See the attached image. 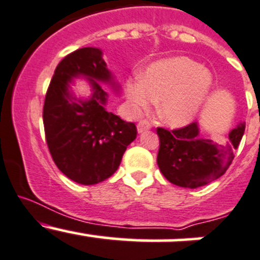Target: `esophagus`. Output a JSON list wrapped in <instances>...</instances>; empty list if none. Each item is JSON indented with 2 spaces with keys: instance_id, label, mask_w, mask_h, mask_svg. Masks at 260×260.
Instances as JSON below:
<instances>
[{
  "instance_id": "34e87169",
  "label": "esophagus",
  "mask_w": 260,
  "mask_h": 260,
  "mask_svg": "<svg viewBox=\"0 0 260 260\" xmlns=\"http://www.w3.org/2000/svg\"><path fill=\"white\" fill-rule=\"evenodd\" d=\"M151 127V124L148 121V120H141V121L138 122V131L139 133H143V131L149 130Z\"/></svg>"
}]
</instances>
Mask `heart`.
Here are the masks:
<instances>
[{"mask_svg":"<svg viewBox=\"0 0 260 260\" xmlns=\"http://www.w3.org/2000/svg\"><path fill=\"white\" fill-rule=\"evenodd\" d=\"M211 87V73L201 64L187 56H172L151 63L144 78L127 79L126 96L135 111L159 101V119L172 127H181L193 121Z\"/></svg>","mask_w":260,"mask_h":260,"instance_id":"obj_1","label":"heart"}]
</instances>
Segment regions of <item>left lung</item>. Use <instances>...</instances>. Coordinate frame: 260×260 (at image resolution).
<instances>
[{
    "label": "left lung",
    "mask_w": 260,
    "mask_h": 260,
    "mask_svg": "<svg viewBox=\"0 0 260 260\" xmlns=\"http://www.w3.org/2000/svg\"><path fill=\"white\" fill-rule=\"evenodd\" d=\"M245 131L241 122L229 133L226 144L200 136L197 122L181 129L158 127L159 151L156 163L163 176L171 183L186 188H197L220 178L234 159Z\"/></svg>",
    "instance_id": "left-lung-1"
}]
</instances>
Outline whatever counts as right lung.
I'll list each match as a JSON object with an SVG mask.
<instances>
[{"label":"right lung","instance_id":"right-lung-1","mask_svg":"<svg viewBox=\"0 0 260 260\" xmlns=\"http://www.w3.org/2000/svg\"><path fill=\"white\" fill-rule=\"evenodd\" d=\"M78 75L90 79L94 93L89 100H77L69 92V83ZM99 82L115 87L102 51L78 49L56 66L44 101V130L51 158L61 173L79 184H96L111 177L138 134L134 122L106 111L107 93Z\"/></svg>","mask_w":260,"mask_h":260}]
</instances>
